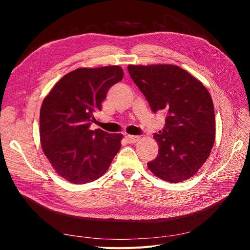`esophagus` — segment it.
I'll use <instances>...</instances> for the list:
<instances>
[{"mask_svg": "<svg viewBox=\"0 0 250 250\" xmlns=\"http://www.w3.org/2000/svg\"><path fill=\"white\" fill-rule=\"evenodd\" d=\"M125 139H126L127 143H129V144H134L141 140V138L138 137V135H125Z\"/></svg>", "mask_w": 250, "mask_h": 250, "instance_id": "34e87169", "label": "esophagus"}]
</instances>
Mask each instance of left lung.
<instances>
[{"mask_svg":"<svg viewBox=\"0 0 250 250\" xmlns=\"http://www.w3.org/2000/svg\"><path fill=\"white\" fill-rule=\"evenodd\" d=\"M128 73L151 110L167 113L163 130L154 133L160 150L148 163L149 170L173 184L192 177L208 160L215 142L214 104L208 89L173 64H130Z\"/></svg>","mask_w":250,"mask_h":250,"instance_id":"left-lung-1","label":"left lung"}]
</instances>
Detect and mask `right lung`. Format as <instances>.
Here are the masks:
<instances>
[{
    "label": "right lung",
    "instance_id": "right-lung-1",
    "mask_svg": "<svg viewBox=\"0 0 250 250\" xmlns=\"http://www.w3.org/2000/svg\"><path fill=\"white\" fill-rule=\"evenodd\" d=\"M119 65L81 67L60 79L41 107V144L60 176L72 184L92 183L106 172L121 148L120 133L90 130L108 89L123 79Z\"/></svg>",
    "mask_w": 250,
    "mask_h": 250
}]
</instances>
